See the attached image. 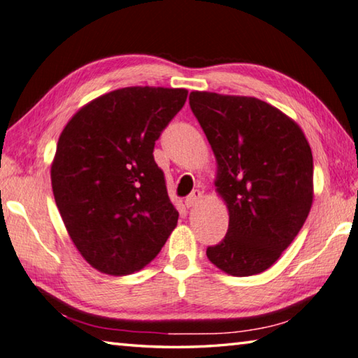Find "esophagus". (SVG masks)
<instances>
[{
	"label": "esophagus",
	"instance_id": "obj_1",
	"mask_svg": "<svg viewBox=\"0 0 358 358\" xmlns=\"http://www.w3.org/2000/svg\"><path fill=\"white\" fill-rule=\"evenodd\" d=\"M200 199H201V192L199 191V189H194L189 196L186 197V200H185V205H186V208H192V206H196L199 201H200Z\"/></svg>",
	"mask_w": 358,
	"mask_h": 358
}]
</instances>
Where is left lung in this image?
I'll return each instance as SVG.
<instances>
[{
  "mask_svg": "<svg viewBox=\"0 0 358 358\" xmlns=\"http://www.w3.org/2000/svg\"><path fill=\"white\" fill-rule=\"evenodd\" d=\"M189 105L217 162L216 192L229 230L208 247L210 262L235 277L269 269L292 243L313 203V155L302 128L255 96L199 92Z\"/></svg>",
  "mask_w": 358,
  "mask_h": 358,
  "instance_id": "left-lung-1",
  "label": "left lung"
}]
</instances>
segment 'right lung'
<instances>
[{
	"mask_svg": "<svg viewBox=\"0 0 358 358\" xmlns=\"http://www.w3.org/2000/svg\"><path fill=\"white\" fill-rule=\"evenodd\" d=\"M186 99V89H117L62 129L51 162L55 200L78 252L103 274L141 271L177 227L153 148Z\"/></svg>",
	"mask_w": 358,
	"mask_h": 358,
	"instance_id": "obj_1",
	"label": "right lung"
}]
</instances>
